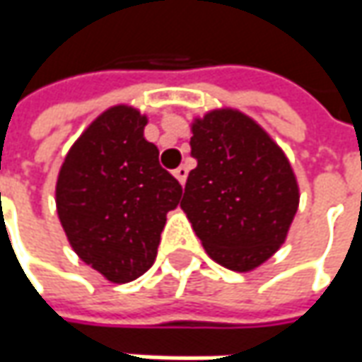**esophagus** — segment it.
I'll return each instance as SVG.
<instances>
[{
    "mask_svg": "<svg viewBox=\"0 0 362 362\" xmlns=\"http://www.w3.org/2000/svg\"><path fill=\"white\" fill-rule=\"evenodd\" d=\"M173 175L177 177V181H179L181 185H185V181H187V167H183V165H181V167H177V169L173 171Z\"/></svg>",
    "mask_w": 362,
    "mask_h": 362,
    "instance_id": "34e87169",
    "label": "esophagus"
}]
</instances>
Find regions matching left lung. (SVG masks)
<instances>
[{"instance_id":"left-lung-1","label":"left lung","mask_w":362,"mask_h":362,"mask_svg":"<svg viewBox=\"0 0 362 362\" xmlns=\"http://www.w3.org/2000/svg\"><path fill=\"white\" fill-rule=\"evenodd\" d=\"M191 131L197 167L181 207L217 264L254 270L284 243L296 216L294 171L268 132L238 110L207 112Z\"/></svg>"}]
</instances>
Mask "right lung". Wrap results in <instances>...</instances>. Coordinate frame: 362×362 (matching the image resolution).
<instances>
[{"instance_id":"obj_1","label":"right lung","mask_w":362,"mask_h":362,"mask_svg":"<svg viewBox=\"0 0 362 362\" xmlns=\"http://www.w3.org/2000/svg\"><path fill=\"white\" fill-rule=\"evenodd\" d=\"M146 117L112 106L68 151L56 183V207L68 242L106 280L124 284L157 257L167 214L183 189L159 165Z\"/></svg>"}]
</instances>
